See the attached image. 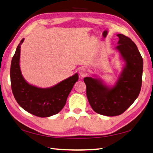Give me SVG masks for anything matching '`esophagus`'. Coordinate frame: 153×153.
I'll return each instance as SVG.
<instances>
[{
  "label": "esophagus",
  "mask_w": 153,
  "mask_h": 153,
  "mask_svg": "<svg viewBox=\"0 0 153 153\" xmlns=\"http://www.w3.org/2000/svg\"><path fill=\"white\" fill-rule=\"evenodd\" d=\"M87 72H86V69L84 67H80L79 68V74H80V76L82 77H84L86 76Z\"/></svg>",
  "instance_id": "esophagus-1"
}]
</instances>
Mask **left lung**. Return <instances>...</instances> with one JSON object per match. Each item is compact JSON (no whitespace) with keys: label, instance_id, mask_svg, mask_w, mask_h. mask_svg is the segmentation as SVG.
Returning <instances> with one entry per match:
<instances>
[{"label":"left lung","instance_id":"1","mask_svg":"<svg viewBox=\"0 0 153 153\" xmlns=\"http://www.w3.org/2000/svg\"><path fill=\"white\" fill-rule=\"evenodd\" d=\"M116 49L126 66L113 87L105 85L100 79L85 77L86 96L93 110L107 116H119L126 111L141 91L143 61L135 43L129 37L117 34Z\"/></svg>","mask_w":153,"mask_h":153}]
</instances>
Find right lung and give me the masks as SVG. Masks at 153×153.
I'll return each mask as SVG.
<instances>
[{
	"instance_id": "1",
	"label": "right lung",
	"mask_w": 153,
	"mask_h": 153,
	"mask_svg": "<svg viewBox=\"0 0 153 153\" xmlns=\"http://www.w3.org/2000/svg\"><path fill=\"white\" fill-rule=\"evenodd\" d=\"M21 40L12 57L10 66V82L13 95L24 110L34 116L47 117L58 114L65 106L68 94L79 76H73L48 88H37L27 83L22 75L20 67Z\"/></svg>"
}]
</instances>
